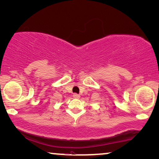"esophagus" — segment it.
I'll use <instances>...</instances> for the list:
<instances>
[{
  "instance_id": "obj_1",
  "label": "esophagus",
  "mask_w": 159,
  "mask_h": 159,
  "mask_svg": "<svg viewBox=\"0 0 159 159\" xmlns=\"http://www.w3.org/2000/svg\"><path fill=\"white\" fill-rule=\"evenodd\" d=\"M73 97H74V98H75V99H79L80 96V94L75 93V94H73Z\"/></svg>"
}]
</instances>
